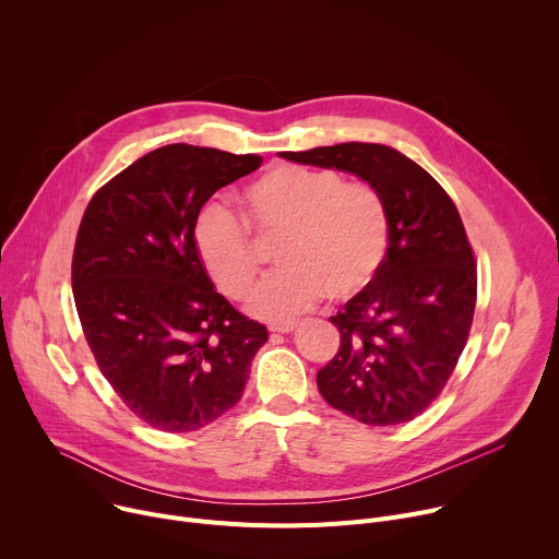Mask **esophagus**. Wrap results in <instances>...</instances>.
Instances as JSON below:
<instances>
[{
	"label": "esophagus",
	"mask_w": 559,
	"mask_h": 559,
	"mask_svg": "<svg viewBox=\"0 0 559 559\" xmlns=\"http://www.w3.org/2000/svg\"><path fill=\"white\" fill-rule=\"evenodd\" d=\"M296 330V323H278V325H270L272 334H289Z\"/></svg>",
	"instance_id": "1"
}]
</instances>
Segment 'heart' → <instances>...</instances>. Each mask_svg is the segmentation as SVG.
Listing matches in <instances>:
<instances>
[{"instance_id":"heart-1","label":"heart","mask_w":559,"mask_h":559,"mask_svg":"<svg viewBox=\"0 0 559 559\" xmlns=\"http://www.w3.org/2000/svg\"><path fill=\"white\" fill-rule=\"evenodd\" d=\"M246 221L261 238H276L274 263L250 298V311L287 321L318 298L349 300L376 278L389 243V214L380 192L345 183L336 170L276 166L246 190ZM199 257L216 287L241 300L259 274V252L246 223L210 201L194 225Z\"/></svg>"}]
</instances>
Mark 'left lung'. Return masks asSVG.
Returning a JSON list of instances; mask_svg holds the SVG:
<instances>
[{
	"instance_id": "1",
	"label": "left lung",
	"mask_w": 559,
	"mask_h": 559,
	"mask_svg": "<svg viewBox=\"0 0 559 559\" xmlns=\"http://www.w3.org/2000/svg\"><path fill=\"white\" fill-rule=\"evenodd\" d=\"M278 156L356 175L384 199L382 267L330 318L341 349L316 382L334 409L358 423L414 420L444 389L473 323L477 274L457 207L429 173L389 145L352 141Z\"/></svg>"
}]
</instances>
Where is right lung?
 <instances>
[{
    "instance_id": "obj_1",
    "label": "right lung",
    "mask_w": 559,
    "mask_h": 559,
    "mask_svg": "<svg viewBox=\"0 0 559 559\" xmlns=\"http://www.w3.org/2000/svg\"><path fill=\"white\" fill-rule=\"evenodd\" d=\"M259 154L173 143L136 158L88 203L72 294L95 360L126 407L168 433L197 431L241 401L265 325L214 289L194 243L205 201Z\"/></svg>"
}]
</instances>
